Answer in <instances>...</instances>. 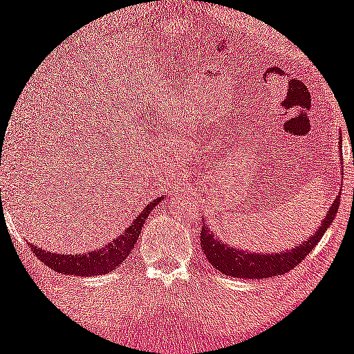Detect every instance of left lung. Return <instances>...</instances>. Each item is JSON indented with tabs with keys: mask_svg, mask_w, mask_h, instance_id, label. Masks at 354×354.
I'll use <instances>...</instances> for the list:
<instances>
[{
	"mask_svg": "<svg viewBox=\"0 0 354 354\" xmlns=\"http://www.w3.org/2000/svg\"><path fill=\"white\" fill-rule=\"evenodd\" d=\"M337 205H339V196H336L333 207L326 214V218L321 222V227L314 232V236L308 237L302 244L293 249H286L281 252H248L241 249L227 245L224 241L217 237V234L212 232L208 227L203 224L200 230V243H202V251L207 254V259L210 261L215 270L227 277L234 278H249V280H258V278H271L278 274L288 273L297 265L302 263V259L312 249L317 245L322 239L324 232L333 224L334 217L337 214Z\"/></svg>",
	"mask_w": 354,
	"mask_h": 354,
	"instance_id": "1",
	"label": "left lung"
}]
</instances>
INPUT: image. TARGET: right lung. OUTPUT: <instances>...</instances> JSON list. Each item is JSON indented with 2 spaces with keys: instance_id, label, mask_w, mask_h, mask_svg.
Here are the masks:
<instances>
[{
  "instance_id": "obj_1",
  "label": "right lung",
  "mask_w": 354,
  "mask_h": 354,
  "mask_svg": "<svg viewBox=\"0 0 354 354\" xmlns=\"http://www.w3.org/2000/svg\"><path fill=\"white\" fill-rule=\"evenodd\" d=\"M161 198L154 200L149 205L137 215L132 221L127 229L122 234H118V237H115L110 244L103 245V248L96 249V251L86 252V254H55V252L44 251L42 248H35L32 245L33 252H35L37 258L47 265L52 270L59 271L62 274H76V277H96V274H105L110 271L117 270L125 259L129 258V254L132 252L133 244L139 239L140 229L144 227V222L149 217V214L152 212V208L158 205Z\"/></svg>"
}]
</instances>
